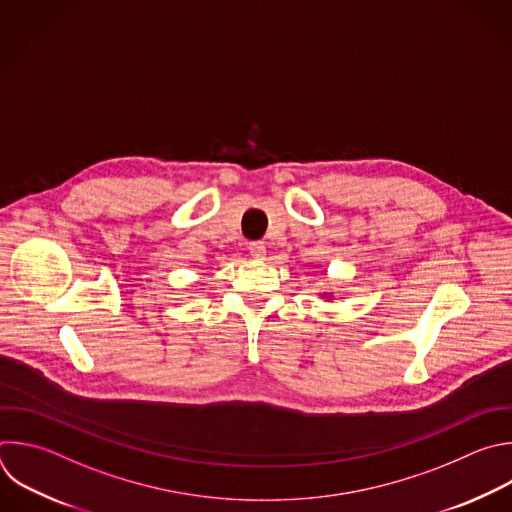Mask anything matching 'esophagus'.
<instances>
[{
  "instance_id": "obj_1",
  "label": "esophagus",
  "mask_w": 512,
  "mask_h": 512,
  "mask_svg": "<svg viewBox=\"0 0 512 512\" xmlns=\"http://www.w3.org/2000/svg\"><path fill=\"white\" fill-rule=\"evenodd\" d=\"M249 253H251L255 259H263V257H265V243H263V241H251V243H249Z\"/></svg>"
}]
</instances>
